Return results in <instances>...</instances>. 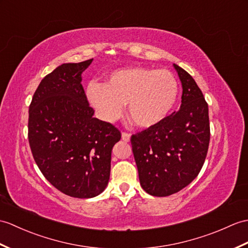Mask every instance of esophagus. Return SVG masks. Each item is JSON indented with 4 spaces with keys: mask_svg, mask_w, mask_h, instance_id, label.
<instances>
[{
    "mask_svg": "<svg viewBox=\"0 0 248 248\" xmlns=\"http://www.w3.org/2000/svg\"><path fill=\"white\" fill-rule=\"evenodd\" d=\"M130 137H131V134H130V133H128V132H123V133H122V138H123V140H124V141H125V142L130 141Z\"/></svg>",
    "mask_w": 248,
    "mask_h": 248,
    "instance_id": "34e87169",
    "label": "esophagus"
}]
</instances>
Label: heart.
<instances>
[{
    "instance_id": "b5f03b06",
    "label": "heart",
    "mask_w": 248,
    "mask_h": 248,
    "mask_svg": "<svg viewBox=\"0 0 248 248\" xmlns=\"http://www.w3.org/2000/svg\"><path fill=\"white\" fill-rule=\"evenodd\" d=\"M177 95V80L170 71L140 66L116 70L108 77L107 84L92 81L86 88L89 101L102 119H116L128 103L130 120L142 129L162 123Z\"/></svg>"
}]
</instances>
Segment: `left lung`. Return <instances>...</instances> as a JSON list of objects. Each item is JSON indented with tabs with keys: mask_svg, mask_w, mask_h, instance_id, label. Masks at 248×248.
Here are the masks:
<instances>
[{
	"mask_svg": "<svg viewBox=\"0 0 248 248\" xmlns=\"http://www.w3.org/2000/svg\"><path fill=\"white\" fill-rule=\"evenodd\" d=\"M174 67L183 86L181 108L131 136L140 185L154 197H168L188 186L202 169L210 140L202 91L191 75Z\"/></svg>",
	"mask_w": 248,
	"mask_h": 248,
	"instance_id": "1",
	"label": "left lung"
}]
</instances>
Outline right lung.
<instances>
[{
  "mask_svg": "<svg viewBox=\"0 0 248 248\" xmlns=\"http://www.w3.org/2000/svg\"><path fill=\"white\" fill-rule=\"evenodd\" d=\"M92 61L65 63L46 75L28 111L34 162L55 188L78 199L105 190L112 148L122 137L116 126L93 117L81 84V74Z\"/></svg>",
  "mask_w": 248,
  "mask_h": 248,
  "instance_id": "add662e5",
  "label": "right lung"
}]
</instances>
